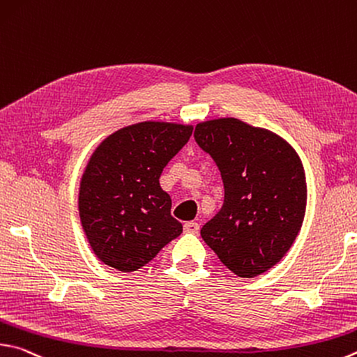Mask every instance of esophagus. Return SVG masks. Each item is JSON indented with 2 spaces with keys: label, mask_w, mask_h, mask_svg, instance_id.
<instances>
[{
  "label": "esophagus",
  "mask_w": 357,
  "mask_h": 357,
  "mask_svg": "<svg viewBox=\"0 0 357 357\" xmlns=\"http://www.w3.org/2000/svg\"><path fill=\"white\" fill-rule=\"evenodd\" d=\"M199 225L197 222H185L184 223V232L187 234H198Z\"/></svg>",
  "instance_id": "1"
}]
</instances>
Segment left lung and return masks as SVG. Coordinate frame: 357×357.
<instances>
[{
  "label": "left lung",
  "instance_id": "8db88e82",
  "mask_svg": "<svg viewBox=\"0 0 357 357\" xmlns=\"http://www.w3.org/2000/svg\"><path fill=\"white\" fill-rule=\"evenodd\" d=\"M193 135L225 185L222 209L201 228V237L234 275H261L281 261L301 229V160L280 135L237 119L199 123Z\"/></svg>",
  "mask_w": 357,
  "mask_h": 357
}]
</instances>
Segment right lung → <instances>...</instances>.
I'll use <instances>...</instances> for the list:
<instances>
[{"label":"right lung","mask_w":357,"mask_h":357,"mask_svg":"<svg viewBox=\"0 0 357 357\" xmlns=\"http://www.w3.org/2000/svg\"><path fill=\"white\" fill-rule=\"evenodd\" d=\"M192 131L137 123L109 135L92 154L81 179L79 217L93 252L109 267L139 270L183 232L159 178Z\"/></svg>","instance_id":"add662e5"}]
</instances>
